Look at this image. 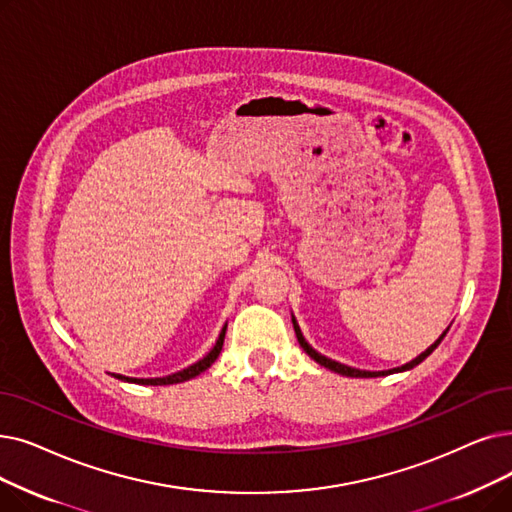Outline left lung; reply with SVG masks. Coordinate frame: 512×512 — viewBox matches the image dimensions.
I'll return each mask as SVG.
<instances>
[{"instance_id":"obj_1","label":"left lung","mask_w":512,"mask_h":512,"mask_svg":"<svg viewBox=\"0 0 512 512\" xmlns=\"http://www.w3.org/2000/svg\"><path fill=\"white\" fill-rule=\"evenodd\" d=\"M293 326H295V335H297V341H299V345L303 347V351L309 355L311 360L314 362H318L320 366H324V368H328V370H332V372H339V374H343V376H355V379H372V376H387V374H393V372H404V370H410V368H414V366H418L422 360L425 358H429V355L437 349V345L443 341V337H446V332L450 330V326L443 330V335L427 349V351H422L418 358H414L412 362H408V364H404V366H399V368H391V370H381V372H370V370H358V368H351V366H345V364H341V362H335V360H330V358H326V355H322V353H318L314 347H311L307 341H305V337H303V332H301V328H299V324H297V320H295V316H293Z\"/></svg>"}]
</instances>
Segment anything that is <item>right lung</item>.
<instances>
[{"label":"right lung","mask_w":512,"mask_h":512,"mask_svg":"<svg viewBox=\"0 0 512 512\" xmlns=\"http://www.w3.org/2000/svg\"><path fill=\"white\" fill-rule=\"evenodd\" d=\"M226 328H228V324H226L224 328H221V332H219V339L215 341L213 349L205 355L203 360H198L196 364H192V366H188V368H184V370H180V372L169 374V376H161V379H131V376H123V374H113V376H115V379H119V381H125V383H138V385H175V383L190 381V379H194V376H198L201 372H205V370H207V368L217 360V355H219L221 347H224Z\"/></svg>","instance_id":"add662e5"}]
</instances>
